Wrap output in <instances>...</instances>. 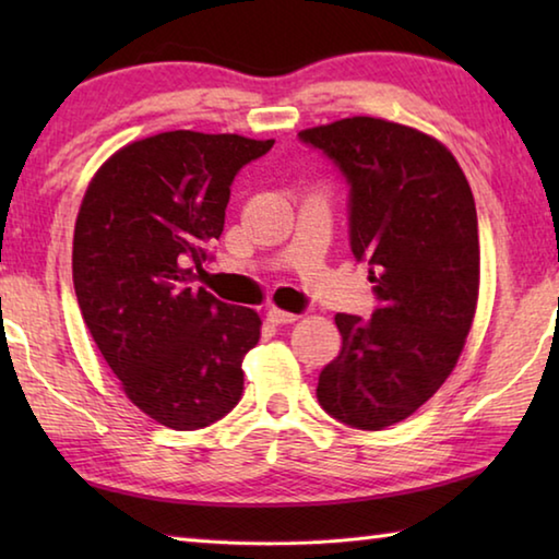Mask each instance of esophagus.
<instances>
[{"mask_svg": "<svg viewBox=\"0 0 559 559\" xmlns=\"http://www.w3.org/2000/svg\"><path fill=\"white\" fill-rule=\"evenodd\" d=\"M266 318L271 320L273 325H286V323H296V320H298L296 313H288V310H281V308H269Z\"/></svg>", "mask_w": 559, "mask_h": 559, "instance_id": "1", "label": "esophagus"}]
</instances>
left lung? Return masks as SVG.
Returning a JSON list of instances; mask_svg holds the SVG:
<instances>
[{"label": "left lung", "mask_w": 559, "mask_h": 559, "mask_svg": "<svg viewBox=\"0 0 559 559\" xmlns=\"http://www.w3.org/2000/svg\"><path fill=\"white\" fill-rule=\"evenodd\" d=\"M298 135L347 177L349 246L382 302L370 320L335 316L343 347L318 377V402L380 431L429 402L466 345L480 286L476 202L451 150L402 122L355 116Z\"/></svg>", "instance_id": "obj_1"}]
</instances>
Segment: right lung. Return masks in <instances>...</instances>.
<instances>
[{
	"mask_svg": "<svg viewBox=\"0 0 559 559\" xmlns=\"http://www.w3.org/2000/svg\"><path fill=\"white\" fill-rule=\"evenodd\" d=\"M271 147L236 132H157L112 153L83 194L73 229L81 316L128 400L163 427H210L241 400L261 318L194 278L224 231L236 173Z\"/></svg>",
	"mask_w": 559,
	"mask_h": 559,
	"instance_id": "obj_1",
	"label": "right lung"
}]
</instances>
